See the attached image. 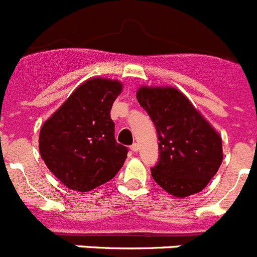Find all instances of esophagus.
Here are the masks:
<instances>
[{
    "instance_id": "1",
    "label": "esophagus",
    "mask_w": 257,
    "mask_h": 257,
    "mask_svg": "<svg viewBox=\"0 0 257 257\" xmlns=\"http://www.w3.org/2000/svg\"><path fill=\"white\" fill-rule=\"evenodd\" d=\"M130 149L133 152H138V151H139V145L136 144V143H134V144L130 147Z\"/></svg>"
}]
</instances>
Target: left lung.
Wrapping results in <instances>:
<instances>
[{"label": "left lung", "instance_id": "8db88e82", "mask_svg": "<svg viewBox=\"0 0 257 257\" xmlns=\"http://www.w3.org/2000/svg\"><path fill=\"white\" fill-rule=\"evenodd\" d=\"M136 99L160 140V160L151 169L154 181L178 198L205 189L222 162L219 133L178 88L142 86Z\"/></svg>", "mask_w": 257, "mask_h": 257}]
</instances>
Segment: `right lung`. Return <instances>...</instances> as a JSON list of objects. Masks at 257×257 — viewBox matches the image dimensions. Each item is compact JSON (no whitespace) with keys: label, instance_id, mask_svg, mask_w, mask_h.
Returning a JSON list of instances; mask_svg holds the SVG:
<instances>
[{"label":"right lung","instance_id":"right-lung-1","mask_svg":"<svg viewBox=\"0 0 257 257\" xmlns=\"http://www.w3.org/2000/svg\"><path fill=\"white\" fill-rule=\"evenodd\" d=\"M121 91L117 79H87L41 127V157L69 189H95L123 166L128 151L115 142L110 118L113 101Z\"/></svg>","mask_w":257,"mask_h":257}]
</instances>
